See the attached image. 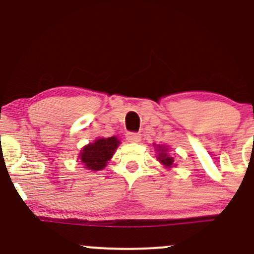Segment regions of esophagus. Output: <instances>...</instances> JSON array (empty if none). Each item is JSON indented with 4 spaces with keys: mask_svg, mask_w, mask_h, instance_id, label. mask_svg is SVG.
Segmentation results:
<instances>
[{
    "mask_svg": "<svg viewBox=\"0 0 254 254\" xmlns=\"http://www.w3.org/2000/svg\"><path fill=\"white\" fill-rule=\"evenodd\" d=\"M127 140L129 142H140L141 136L140 134H135V132H129V134H127Z\"/></svg>",
    "mask_w": 254,
    "mask_h": 254,
    "instance_id": "esophagus-1",
    "label": "esophagus"
}]
</instances>
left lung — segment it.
<instances>
[{
  "instance_id": "obj_1",
  "label": "left lung",
  "mask_w": 254,
  "mask_h": 254,
  "mask_svg": "<svg viewBox=\"0 0 254 254\" xmlns=\"http://www.w3.org/2000/svg\"><path fill=\"white\" fill-rule=\"evenodd\" d=\"M156 147V153H157V161H158L163 167L170 168L176 167V163L172 156L168 152V147L165 145H153Z\"/></svg>"
}]
</instances>
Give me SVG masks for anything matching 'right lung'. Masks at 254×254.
<instances>
[{
    "label": "right lung",
    "instance_id": "add662e5",
    "mask_svg": "<svg viewBox=\"0 0 254 254\" xmlns=\"http://www.w3.org/2000/svg\"><path fill=\"white\" fill-rule=\"evenodd\" d=\"M119 145L120 140L116 136L98 137L81 148L78 159L85 169L91 172L102 170L108 164V161H111Z\"/></svg>",
    "mask_w": 254,
    "mask_h": 254
}]
</instances>
